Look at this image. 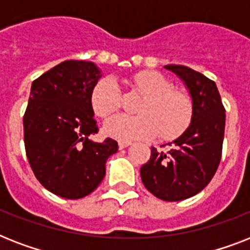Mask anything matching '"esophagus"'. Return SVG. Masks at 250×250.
I'll return each instance as SVG.
<instances>
[{
    "label": "esophagus",
    "instance_id": "34e87169",
    "mask_svg": "<svg viewBox=\"0 0 250 250\" xmlns=\"http://www.w3.org/2000/svg\"><path fill=\"white\" fill-rule=\"evenodd\" d=\"M129 145H131V143H129V141H119L118 146H119V149H125V148H127V146H129Z\"/></svg>",
    "mask_w": 250,
    "mask_h": 250
}]
</instances>
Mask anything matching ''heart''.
Listing matches in <instances>:
<instances>
[{"label":"heart","instance_id":"heart-1","mask_svg":"<svg viewBox=\"0 0 250 250\" xmlns=\"http://www.w3.org/2000/svg\"><path fill=\"white\" fill-rule=\"evenodd\" d=\"M132 86L143 96L137 113L140 117L117 115L106 122L105 132L119 141L152 139L174 140L187 131L193 119L192 97L174 89L170 80L158 72L141 71L131 80ZM90 106L98 118L106 119L121 107V90L113 78H104L94 85Z\"/></svg>","mask_w":250,"mask_h":250}]
</instances>
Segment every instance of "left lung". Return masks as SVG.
I'll list each match as a JSON object with an SVG mask.
<instances>
[{"label":"left lung","instance_id":"8db88e82","mask_svg":"<svg viewBox=\"0 0 250 250\" xmlns=\"http://www.w3.org/2000/svg\"><path fill=\"white\" fill-rule=\"evenodd\" d=\"M184 82L193 101L192 123L168 143L167 152L152 146L150 160L140 168L145 188L164 201H182L201 192L217 171L225 137L226 110L217 84L182 64H167Z\"/></svg>","mask_w":250,"mask_h":250}]
</instances>
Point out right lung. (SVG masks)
Here are the masks:
<instances>
[{
    "label": "right lung",
    "instance_id": "1",
    "mask_svg": "<svg viewBox=\"0 0 250 250\" xmlns=\"http://www.w3.org/2000/svg\"><path fill=\"white\" fill-rule=\"evenodd\" d=\"M100 68L88 61H64L33 80L23 117L25 154L37 180L52 193L76 200L105 178L118 143L90 140L98 132L90 94Z\"/></svg>",
    "mask_w": 250,
    "mask_h": 250
}]
</instances>
